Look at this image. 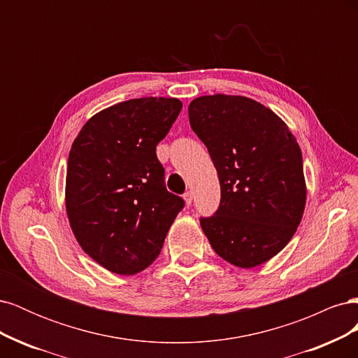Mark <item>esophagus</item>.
<instances>
[{
  "instance_id": "1",
  "label": "esophagus",
  "mask_w": 358,
  "mask_h": 358,
  "mask_svg": "<svg viewBox=\"0 0 358 358\" xmlns=\"http://www.w3.org/2000/svg\"><path fill=\"white\" fill-rule=\"evenodd\" d=\"M183 200H185L187 206H189L192 203V192L191 191H187L185 194H183Z\"/></svg>"
}]
</instances>
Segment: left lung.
<instances>
[{"instance_id":"obj_1","label":"left lung","mask_w":358,"mask_h":358,"mask_svg":"<svg viewBox=\"0 0 358 358\" xmlns=\"http://www.w3.org/2000/svg\"><path fill=\"white\" fill-rule=\"evenodd\" d=\"M188 115L221 185L218 210L200 218L206 237L233 266L268 262L294 236L306 204L296 137L276 113L248 96H199Z\"/></svg>"}]
</instances>
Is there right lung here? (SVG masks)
<instances>
[{
    "label": "right lung",
    "mask_w": 358,
    "mask_h": 358,
    "mask_svg": "<svg viewBox=\"0 0 358 358\" xmlns=\"http://www.w3.org/2000/svg\"><path fill=\"white\" fill-rule=\"evenodd\" d=\"M178 99L145 96L94 115L74 138L66 209L94 262L117 275L142 272L159 255L185 201L167 191L157 145L180 113Z\"/></svg>",
    "instance_id": "1"
}]
</instances>
